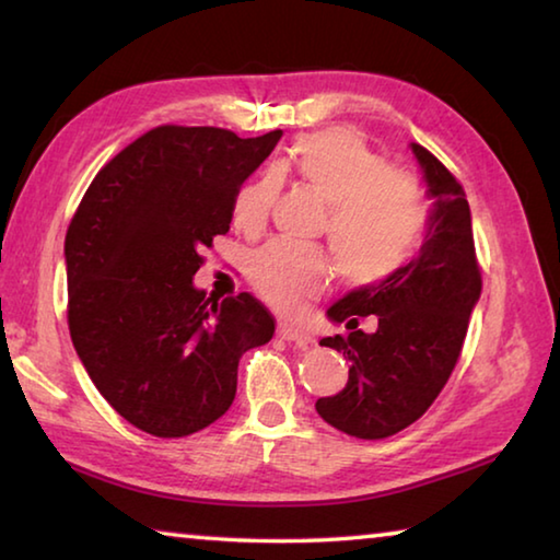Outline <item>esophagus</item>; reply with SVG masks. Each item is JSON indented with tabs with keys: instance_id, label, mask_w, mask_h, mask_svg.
I'll return each instance as SVG.
<instances>
[{
	"instance_id": "1",
	"label": "esophagus",
	"mask_w": 560,
	"mask_h": 560,
	"mask_svg": "<svg viewBox=\"0 0 560 560\" xmlns=\"http://www.w3.org/2000/svg\"><path fill=\"white\" fill-rule=\"evenodd\" d=\"M277 334L281 340H287V343H296L299 348H308L311 343H314V338H311L308 334H303V330L293 328L291 324H279Z\"/></svg>"
}]
</instances>
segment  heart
I'll list each match as a JSON object with an SVG mask.
<instances>
[{"mask_svg": "<svg viewBox=\"0 0 560 560\" xmlns=\"http://www.w3.org/2000/svg\"><path fill=\"white\" fill-rule=\"evenodd\" d=\"M293 177L324 202L330 252L338 273L353 287H373L400 271L428 230V205L420 185L368 148L353 130L308 132L273 167ZM277 195V179L264 175L234 197L232 220L242 232H261ZM252 287L271 308L296 314L316 299L330 279L324 249L291 242H269L249 264Z\"/></svg>", "mask_w": 560, "mask_h": 560, "instance_id": "1", "label": "heart"}]
</instances>
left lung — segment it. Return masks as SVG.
Segmentation results:
<instances>
[{
	"label": "left lung",
	"mask_w": 560,
	"mask_h": 560,
	"mask_svg": "<svg viewBox=\"0 0 560 560\" xmlns=\"http://www.w3.org/2000/svg\"><path fill=\"white\" fill-rule=\"evenodd\" d=\"M412 153L434 197L428 240L390 279L334 303L328 316L348 334L320 340L348 358L350 371L343 390L318 397L316 410L358 440L393 438L428 412L457 365L481 293L464 187L428 148L412 143ZM368 315L373 335L357 328Z\"/></svg>",
	"instance_id": "8db88e82"
}]
</instances>
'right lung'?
Wrapping results in <instances>:
<instances>
[{
    "label": "right lung",
    "mask_w": 560,
    "mask_h": 560,
    "mask_svg": "<svg viewBox=\"0 0 560 560\" xmlns=\"http://www.w3.org/2000/svg\"><path fill=\"white\" fill-rule=\"evenodd\" d=\"M279 138L158 126L98 170L71 217L73 348L113 410L153 438H187L220 420L240 358L277 328L252 293L217 303L192 277L214 236L230 232L240 185Z\"/></svg>",
    "instance_id": "add662e5"
}]
</instances>
